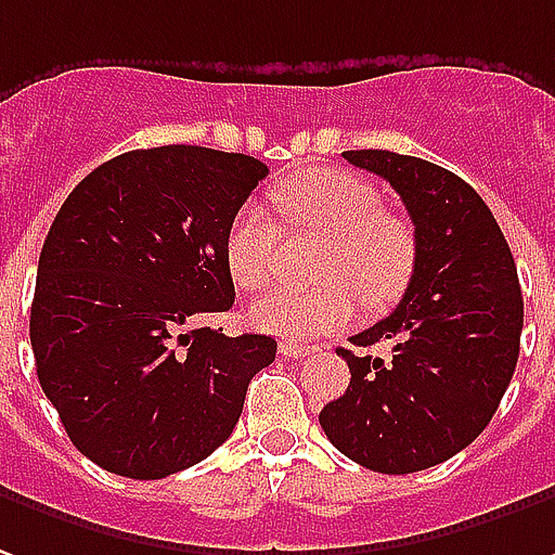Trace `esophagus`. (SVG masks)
I'll return each instance as SVG.
<instances>
[{"instance_id": "34e87169", "label": "esophagus", "mask_w": 555, "mask_h": 555, "mask_svg": "<svg viewBox=\"0 0 555 555\" xmlns=\"http://www.w3.org/2000/svg\"><path fill=\"white\" fill-rule=\"evenodd\" d=\"M279 351H282V358H306L312 348L304 343H291V339H285V343H279Z\"/></svg>"}]
</instances>
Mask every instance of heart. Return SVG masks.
<instances>
[{
  "mask_svg": "<svg viewBox=\"0 0 555 555\" xmlns=\"http://www.w3.org/2000/svg\"><path fill=\"white\" fill-rule=\"evenodd\" d=\"M276 204L300 234H321L312 288H279L251 306V321L285 339L343 331L360 300L372 312L397 304L412 282L417 237L405 219L385 210V197L345 170H306L279 185ZM228 270L243 291H264L279 273L282 231L264 207H240L224 240Z\"/></svg>",
  "mask_w": 555,
  "mask_h": 555,
  "instance_id": "heart-1",
  "label": "heart"
}]
</instances>
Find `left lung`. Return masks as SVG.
<instances>
[{
  "label": "left lung",
  "mask_w": 555,
  "mask_h": 555,
  "mask_svg": "<svg viewBox=\"0 0 555 555\" xmlns=\"http://www.w3.org/2000/svg\"><path fill=\"white\" fill-rule=\"evenodd\" d=\"M343 158L402 197L417 261L397 309L351 336L366 351L336 348L351 385L318 421L348 460L409 475L451 460L493 421L520 358V279L502 228L466 180L387 150ZM375 344L391 354L370 356Z\"/></svg>",
  "instance_id": "1"
}]
</instances>
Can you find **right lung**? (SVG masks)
Wrapping results in <instances>:
<instances>
[{
  "mask_svg": "<svg viewBox=\"0 0 555 555\" xmlns=\"http://www.w3.org/2000/svg\"><path fill=\"white\" fill-rule=\"evenodd\" d=\"M267 165L207 146H153L75 185L38 258L29 339L44 397L104 472L158 480L207 460L276 339L224 336L228 228Z\"/></svg>",
  "mask_w": 555,
  "mask_h": 555,
  "instance_id": "add662e5",
  "label": "right lung"
}]
</instances>
